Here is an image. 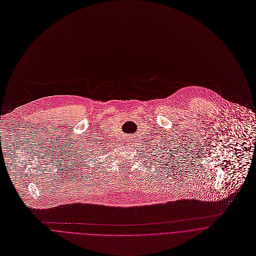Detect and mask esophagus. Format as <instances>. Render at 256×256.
<instances>
[{
  "label": "esophagus",
  "instance_id": "esophagus-1",
  "mask_svg": "<svg viewBox=\"0 0 256 256\" xmlns=\"http://www.w3.org/2000/svg\"><path fill=\"white\" fill-rule=\"evenodd\" d=\"M127 140H128V139H127Z\"/></svg>",
  "mask_w": 256,
  "mask_h": 256
}]
</instances>
